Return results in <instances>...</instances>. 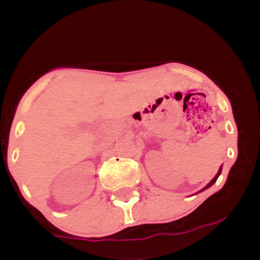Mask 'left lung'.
Returning <instances> with one entry per match:
<instances>
[{
    "instance_id": "8db88e82",
    "label": "left lung",
    "mask_w": 260,
    "mask_h": 260,
    "mask_svg": "<svg viewBox=\"0 0 260 260\" xmlns=\"http://www.w3.org/2000/svg\"><path fill=\"white\" fill-rule=\"evenodd\" d=\"M221 169L222 168H220L219 169V171H217V174H216V176H215V177H214L213 178V180H211L210 182H209V183L207 184V186H205L204 188H203V189L201 190V192H203V190H205V189H207V188H209V187H210V186H213V184L214 183H215V182H216V180H217V177H219V176H220V174H221Z\"/></svg>"
}]
</instances>
